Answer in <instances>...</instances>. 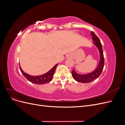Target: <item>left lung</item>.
Wrapping results in <instances>:
<instances>
[{
    "label": "left lung",
    "mask_w": 125,
    "mask_h": 125,
    "mask_svg": "<svg viewBox=\"0 0 125 125\" xmlns=\"http://www.w3.org/2000/svg\"><path fill=\"white\" fill-rule=\"evenodd\" d=\"M91 35L93 41H94L93 44L97 48L100 53V60L98 66L95 70L90 73L80 74L77 73L74 69L71 73L75 81L81 83H89L99 77L102 73L104 65V58L103 49H102V45L100 40L93 32L91 31Z\"/></svg>",
    "instance_id": "left-lung-1"
}]
</instances>
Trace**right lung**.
Here are the masks:
<instances>
[{
    "label": "right lung",
    "mask_w": 125,
    "mask_h": 125,
    "mask_svg": "<svg viewBox=\"0 0 125 125\" xmlns=\"http://www.w3.org/2000/svg\"><path fill=\"white\" fill-rule=\"evenodd\" d=\"M58 64V63H57L50 70H49L47 73L40 75H31L24 73L23 70L22 69L20 66V69L22 74L30 82L37 84H44L52 81Z\"/></svg>",
    "instance_id": "add662e5"
}]
</instances>
